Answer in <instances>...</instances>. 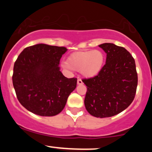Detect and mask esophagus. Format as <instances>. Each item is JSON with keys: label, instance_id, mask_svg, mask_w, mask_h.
Here are the masks:
<instances>
[{"label": "esophagus", "instance_id": "34e87169", "mask_svg": "<svg viewBox=\"0 0 152 152\" xmlns=\"http://www.w3.org/2000/svg\"><path fill=\"white\" fill-rule=\"evenodd\" d=\"M77 83H78V85H82L83 84V81H81V79H78Z\"/></svg>", "mask_w": 152, "mask_h": 152}]
</instances>
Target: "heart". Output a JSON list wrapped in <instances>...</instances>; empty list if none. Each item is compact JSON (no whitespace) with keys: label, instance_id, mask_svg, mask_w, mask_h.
<instances>
[{"label":"heart","instance_id":"heart-1","mask_svg":"<svg viewBox=\"0 0 152 152\" xmlns=\"http://www.w3.org/2000/svg\"><path fill=\"white\" fill-rule=\"evenodd\" d=\"M104 64L105 56L102 50H87L71 54L62 66L68 70L80 71L83 77L91 78L102 71Z\"/></svg>","mask_w":152,"mask_h":152}]
</instances>
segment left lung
<instances>
[{"mask_svg":"<svg viewBox=\"0 0 152 152\" xmlns=\"http://www.w3.org/2000/svg\"><path fill=\"white\" fill-rule=\"evenodd\" d=\"M99 46L106 53V64L96 76L83 79L87 86L84 104L95 117H111L126 109L135 97V61L123 47L110 43Z\"/></svg>","mask_w":152,"mask_h":152,"instance_id":"obj_1","label":"left lung"}]
</instances>
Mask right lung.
Instances as JSON below:
<instances>
[{
	"instance_id": "add662e5",
	"label": "right lung",
	"mask_w": 152,
	"mask_h": 152,
	"mask_svg": "<svg viewBox=\"0 0 152 152\" xmlns=\"http://www.w3.org/2000/svg\"><path fill=\"white\" fill-rule=\"evenodd\" d=\"M66 51L65 47L39 43L18 56L12 79L17 98L28 111L53 116L65 107L77 83V78H66L60 71V59Z\"/></svg>"
}]
</instances>
